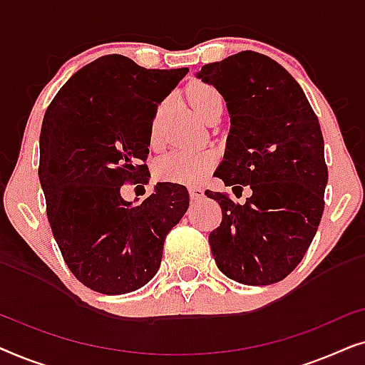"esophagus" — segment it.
<instances>
[{"label":"esophagus","instance_id":"esophagus-1","mask_svg":"<svg viewBox=\"0 0 365 365\" xmlns=\"http://www.w3.org/2000/svg\"><path fill=\"white\" fill-rule=\"evenodd\" d=\"M189 196H191L192 201H199V199L204 197V191L201 187H189Z\"/></svg>","mask_w":365,"mask_h":365}]
</instances>
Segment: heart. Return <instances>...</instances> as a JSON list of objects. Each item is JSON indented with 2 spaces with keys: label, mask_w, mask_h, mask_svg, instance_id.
Masks as SVG:
<instances>
[{
  "label": "heart",
  "mask_w": 365,
  "mask_h": 365,
  "mask_svg": "<svg viewBox=\"0 0 365 365\" xmlns=\"http://www.w3.org/2000/svg\"><path fill=\"white\" fill-rule=\"evenodd\" d=\"M187 99L191 106L196 109V113L202 119L207 118V114L212 111L217 104H222V98L217 89H214L209 84L196 83L187 89ZM164 106L161 104L154 113L151 129H149V139L156 146L161 139V116ZM216 166V154L209 149L202 151H184L176 149L169 153L161 161L156 164V174L161 181L187 184V186H196L202 182L209 176Z\"/></svg>",
  "instance_id": "b5f03b06"
}]
</instances>
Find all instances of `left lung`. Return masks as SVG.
I'll return each instance as SVG.
<instances>
[{
	"label": "left lung",
	"mask_w": 365,
	"mask_h": 365,
	"mask_svg": "<svg viewBox=\"0 0 365 365\" xmlns=\"http://www.w3.org/2000/svg\"><path fill=\"white\" fill-rule=\"evenodd\" d=\"M226 101L231 129L217 178L252 194L219 202L222 221L209 234L214 261L229 279L269 286L287 277L306 256L324 212L327 166L319 119L299 83L256 51L232 54L197 73Z\"/></svg>",
	"instance_id": "obj_1"
}]
</instances>
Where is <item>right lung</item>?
<instances>
[{
    "label": "right lung",
    "instance_id": "add662e5",
    "mask_svg": "<svg viewBox=\"0 0 365 365\" xmlns=\"http://www.w3.org/2000/svg\"><path fill=\"white\" fill-rule=\"evenodd\" d=\"M187 71L108 54L74 73L44 113L38 173L49 226L69 271L93 291L116 296L151 281L187 211L181 184L158 182L136 206L121 196L149 173L153 116Z\"/></svg>",
    "mask_w": 365,
    "mask_h": 365
}]
</instances>
